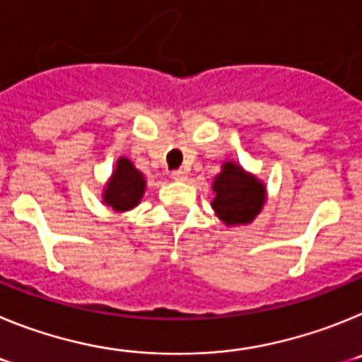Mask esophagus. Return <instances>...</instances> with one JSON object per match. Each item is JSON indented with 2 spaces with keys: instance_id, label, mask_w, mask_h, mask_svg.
I'll return each instance as SVG.
<instances>
[{
  "instance_id": "1",
  "label": "esophagus",
  "mask_w": 362,
  "mask_h": 362,
  "mask_svg": "<svg viewBox=\"0 0 362 362\" xmlns=\"http://www.w3.org/2000/svg\"><path fill=\"white\" fill-rule=\"evenodd\" d=\"M170 177L174 179V181H187V177H188V174L185 170H174L170 174Z\"/></svg>"
}]
</instances>
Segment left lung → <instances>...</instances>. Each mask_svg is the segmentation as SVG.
Segmentation results:
<instances>
[{"label":"left lung","mask_w":362,"mask_h":362,"mask_svg":"<svg viewBox=\"0 0 362 362\" xmlns=\"http://www.w3.org/2000/svg\"><path fill=\"white\" fill-rule=\"evenodd\" d=\"M212 190L216 194L212 209L226 226L252 223L267 199L264 185L233 161L223 163L221 174L214 179Z\"/></svg>","instance_id":"8db88e82"}]
</instances>
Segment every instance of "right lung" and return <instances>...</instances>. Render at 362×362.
Wrapping results in <instances>:
<instances>
[{"instance_id": "1", "label": "right lung", "mask_w": 362, "mask_h": 362, "mask_svg": "<svg viewBox=\"0 0 362 362\" xmlns=\"http://www.w3.org/2000/svg\"><path fill=\"white\" fill-rule=\"evenodd\" d=\"M146 181L143 174L137 170L132 161L119 158L112 177L103 190V203L110 206L114 212H127L139 204L145 194Z\"/></svg>"}]
</instances>
